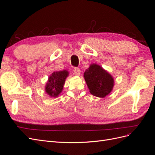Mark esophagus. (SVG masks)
Returning a JSON list of instances; mask_svg holds the SVG:
<instances>
[{"label":"esophagus","mask_w":155,"mask_h":155,"mask_svg":"<svg viewBox=\"0 0 155 155\" xmlns=\"http://www.w3.org/2000/svg\"><path fill=\"white\" fill-rule=\"evenodd\" d=\"M74 74L76 76H80L81 74V70L78 68H74Z\"/></svg>","instance_id":"34e87169"}]
</instances>
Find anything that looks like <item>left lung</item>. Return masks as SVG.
I'll list each match as a JSON object with an SVG mask.
<instances>
[{
    "mask_svg": "<svg viewBox=\"0 0 155 155\" xmlns=\"http://www.w3.org/2000/svg\"><path fill=\"white\" fill-rule=\"evenodd\" d=\"M89 92L93 96L105 97L113 89L114 79L112 75L100 65L91 64L83 74Z\"/></svg>",
    "mask_w": 155,
    "mask_h": 155,
    "instance_id": "1",
    "label": "left lung"
}]
</instances>
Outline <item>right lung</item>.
Listing matches in <instances>:
<instances>
[{
    "label": "right lung",
    "instance_id": "1",
    "mask_svg": "<svg viewBox=\"0 0 155 155\" xmlns=\"http://www.w3.org/2000/svg\"><path fill=\"white\" fill-rule=\"evenodd\" d=\"M69 72L67 70L55 71L48 77L45 85V92L51 97H58L61 93Z\"/></svg>",
    "mask_w": 155,
    "mask_h": 155
}]
</instances>
